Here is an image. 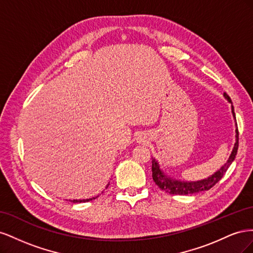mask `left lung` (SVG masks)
Returning a JSON list of instances; mask_svg holds the SVG:
<instances>
[{
  "label": "left lung",
  "mask_w": 253,
  "mask_h": 253,
  "mask_svg": "<svg viewBox=\"0 0 253 253\" xmlns=\"http://www.w3.org/2000/svg\"><path fill=\"white\" fill-rule=\"evenodd\" d=\"M224 97L227 99L229 103H231V112L233 115V118L235 120V113L233 105L231 102V99L226 93H224ZM237 148H239V131H237V126L235 129V143L233 150L231 152L230 156H229L227 163L217 170L215 173L212 174L209 177L205 179L196 180V181H186V180H180L176 179L174 177H171L170 175H167L162 169H160V166L155 158H152V177L153 180L155 181L156 185L167 193L170 194H179V195H188V194H195L198 192H203V191H207L211 189L216 182L219 181V179L223 177L228 168L233 163L235 159Z\"/></svg>",
  "instance_id": "obj_1"
}]
</instances>
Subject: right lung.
<instances>
[{
    "label": "right lung",
    "instance_id": "obj_1",
    "mask_svg": "<svg viewBox=\"0 0 253 253\" xmlns=\"http://www.w3.org/2000/svg\"><path fill=\"white\" fill-rule=\"evenodd\" d=\"M109 185H110V183H108V185H106L105 189L109 187ZM98 196H99V195H97V196H95V197H91V198H86V200H73V201H70V202H71V203H74V204H76V203H85V202H89V201L96 200V198H97Z\"/></svg>",
    "mask_w": 253,
    "mask_h": 253
}]
</instances>
